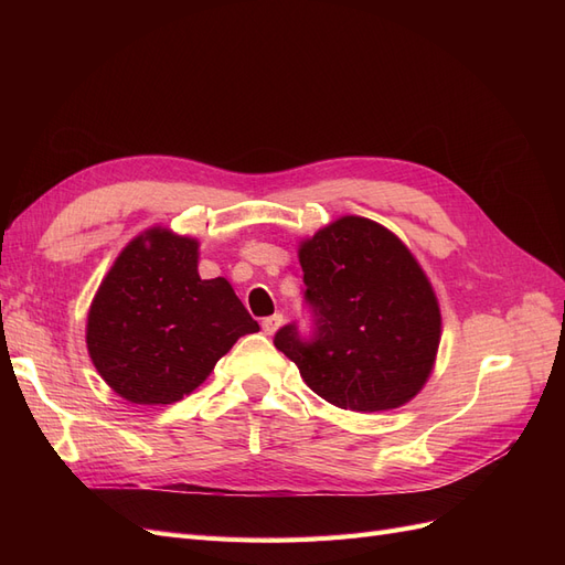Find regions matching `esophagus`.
<instances>
[{
    "mask_svg": "<svg viewBox=\"0 0 565 565\" xmlns=\"http://www.w3.org/2000/svg\"><path fill=\"white\" fill-rule=\"evenodd\" d=\"M280 324H282V316H280V313L268 316V318L262 320V328H264L266 334H276V332L280 330Z\"/></svg>",
    "mask_w": 565,
    "mask_h": 565,
    "instance_id": "34e87169",
    "label": "esophagus"
}]
</instances>
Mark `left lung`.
Returning <instances> with one entry per match:
<instances>
[{"label": "left lung", "mask_w": 565, "mask_h": 565, "mask_svg": "<svg viewBox=\"0 0 565 565\" xmlns=\"http://www.w3.org/2000/svg\"><path fill=\"white\" fill-rule=\"evenodd\" d=\"M316 337L295 324L276 349L320 398L353 413L413 401L429 382L440 344V306L424 268L396 233L341 216L299 243Z\"/></svg>", "instance_id": "1"}]
</instances>
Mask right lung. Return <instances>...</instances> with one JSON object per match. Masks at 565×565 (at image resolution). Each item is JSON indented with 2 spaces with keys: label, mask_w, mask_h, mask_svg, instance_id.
Returning a JSON list of instances; mask_svg holds the SVG:
<instances>
[{
  "label": "right lung",
  "mask_w": 565,
  "mask_h": 565,
  "mask_svg": "<svg viewBox=\"0 0 565 565\" xmlns=\"http://www.w3.org/2000/svg\"><path fill=\"white\" fill-rule=\"evenodd\" d=\"M198 259L195 237L152 226L117 254L96 289L87 351L127 403L181 401L237 339L259 332L226 278H200Z\"/></svg>",
  "instance_id": "add662e5"
}]
</instances>
